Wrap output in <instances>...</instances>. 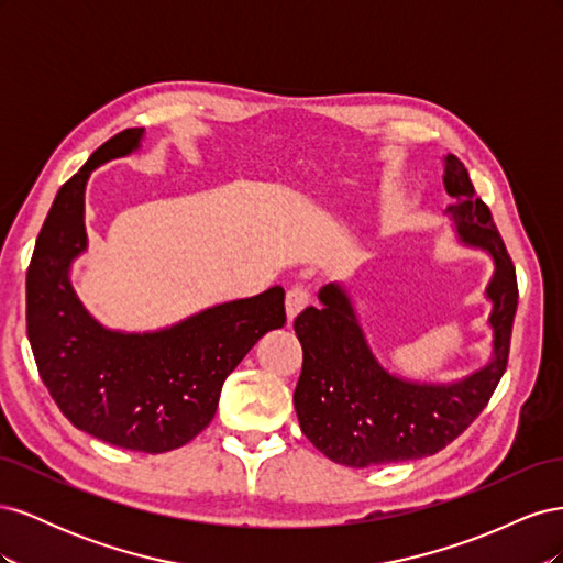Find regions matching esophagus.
I'll return each mask as SVG.
<instances>
[{
    "label": "esophagus",
    "mask_w": 563,
    "mask_h": 563,
    "mask_svg": "<svg viewBox=\"0 0 563 563\" xmlns=\"http://www.w3.org/2000/svg\"><path fill=\"white\" fill-rule=\"evenodd\" d=\"M310 305V294H308V288H302V286H294L291 291L286 294V319L288 321H294L305 308H308Z\"/></svg>",
    "instance_id": "1"
}]
</instances>
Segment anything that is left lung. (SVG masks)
Segmentation results:
<instances>
[{"mask_svg": "<svg viewBox=\"0 0 563 563\" xmlns=\"http://www.w3.org/2000/svg\"><path fill=\"white\" fill-rule=\"evenodd\" d=\"M444 187L455 199L446 209L455 240L486 251L493 275L490 356L451 383L411 380L387 371L373 354L343 284L319 291L321 308H305L294 329L302 345V371L294 391L300 430L338 465L371 467L434 455L463 434L498 387L517 314V277L490 209L474 195L467 168L444 157Z\"/></svg>", "mask_w": 563, "mask_h": 563, "instance_id": "left-lung-1", "label": "left lung"}]
</instances>
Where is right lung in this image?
Here are the masks:
<instances>
[{
    "label": "right lung",
    "mask_w": 563,
    "mask_h": 563,
    "mask_svg": "<svg viewBox=\"0 0 563 563\" xmlns=\"http://www.w3.org/2000/svg\"><path fill=\"white\" fill-rule=\"evenodd\" d=\"M143 139L145 129L117 133L58 190L27 267V340L48 395L77 430L119 449L166 453L213 420L225 378L267 331L284 327L286 312L282 286L143 333L108 329L84 308L70 269L89 246L87 183Z\"/></svg>",
    "instance_id": "1"
}]
</instances>
